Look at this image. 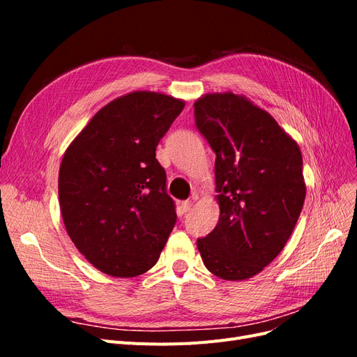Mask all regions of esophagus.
Masks as SVG:
<instances>
[{"label": "esophagus", "mask_w": 357, "mask_h": 357, "mask_svg": "<svg viewBox=\"0 0 357 357\" xmlns=\"http://www.w3.org/2000/svg\"><path fill=\"white\" fill-rule=\"evenodd\" d=\"M192 207H193V202H192V201H183V202L180 204V210H181V213H188V211H190V210H192Z\"/></svg>", "instance_id": "34e87169"}]
</instances>
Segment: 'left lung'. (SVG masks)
Returning a JSON list of instances; mask_svg holds the SVG:
<instances>
[{
    "instance_id": "1",
    "label": "left lung",
    "mask_w": 357,
    "mask_h": 357,
    "mask_svg": "<svg viewBox=\"0 0 357 357\" xmlns=\"http://www.w3.org/2000/svg\"><path fill=\"white\" fill-rule=\"evenodd\" d=\"M197 128L215 153L220 215L197 241L205 268L241 282L283 250L305 201L298 143L245 95L205 93L193 102Z\"/></svg>"
}]
</instances>
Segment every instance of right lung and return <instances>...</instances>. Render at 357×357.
<instances>
[{
    "mask_svg": "<svg viewBox=\"0 0 357 357\" xmlns=\"http://www.w3.org/2000/svg\"><path fill=\"white\" fill-rule=\"evenodd\" d=\"M183 109L185 101L167 93L129 92L96 112L63 153V225L77 250L107 275L149 271L174 228L156 146Z\"/></svg>",
    "mask_w": 357,
    "mask_h": 357,
    "instance_id": "add662e5",
    "label": "right lung"
}]
</instances>
